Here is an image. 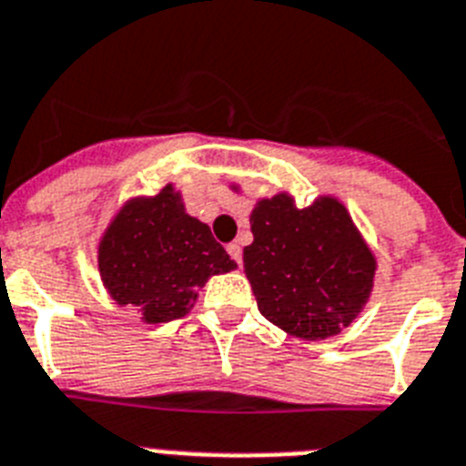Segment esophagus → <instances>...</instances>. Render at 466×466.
<instances>
[{"mask_svg":"<svg viewBox=\"0 0 466 466\" xmlns=\"http://www.w3.org/2000/svg\"><path fill=\"white\" fill-rule=\"evenodd\" d=\"M227 253H229V258H232L234 263L241 265V246L239 244H229V246H227Z\"/></svg>","mask_w":466,"mask_h":466,"instance_id":"1","label":"esophagus"}]
</instances>
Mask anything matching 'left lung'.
Here are the masks:
<instances>
[{"label": "left lung", "mask_w": 466, "mask_h": 466, "mask_svg": "<svg viewBox=\"0 0 466 466\" xmlns=\"http://www.w3.org/2000/svg\"><path fill=\"white\" fill-rule=\"evenodd\" d=\"M251 232L244 269L265 319L318 341L358 318L377 260L336 198L322 197L308 208H296L287 194L265 198L251 213Z\"/></svg>", "instance_id": "1"}]
</instances>
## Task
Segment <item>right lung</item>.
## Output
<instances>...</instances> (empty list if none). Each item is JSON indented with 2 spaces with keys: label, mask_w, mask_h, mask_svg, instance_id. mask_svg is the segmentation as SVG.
Instances as JSON below:
<instances>
[{
  "label": "right lung",
  "mask_w": 466,
  "mask_h": 466,
  "mask_svg": "<svg viewBox=\"0 0 466 466\" xmlns=\"http://www.w3.org/2000/svg\"><path fill=\"white\" fill-rule=\"evenodd\" d=\"M234 268L210 227L185 213L170 185L154 198L127 203L99 246V272L113 300L139 308L148 324L187 315L197 289Z\"/></svg>",
  "instance_id": "right-lung-1"
}]
</instances>
